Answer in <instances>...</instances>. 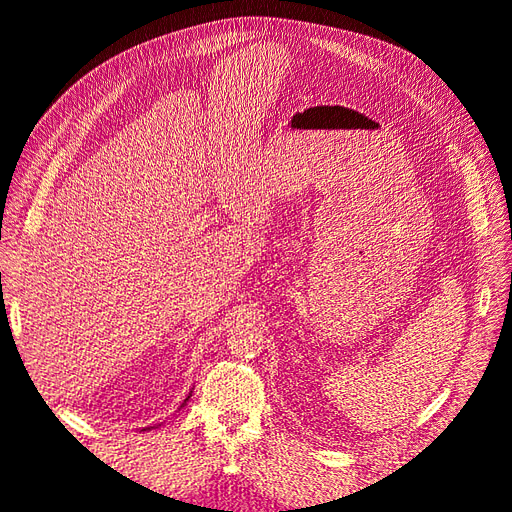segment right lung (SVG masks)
Instances as JSON below:
<instances>
[{
    "label": "right lung",
    "instance_id": "obj_1",
    "mask_svg": "<svg viewBox=\"0 0 512 512\" xmlns=\"http://www.w3.org/2000/svg\"><path fill=\"white\" fill-rule=\"evenodd\" d=\"M190 397H192V391H190V395H188V397H185V399H183V404H181V408H183V406H185V401H188V399H190ZM147 429H149V427H147Z\"/></svg>",
    "mask_w": 512,
    "mask_h": 512
}]
</instances>
